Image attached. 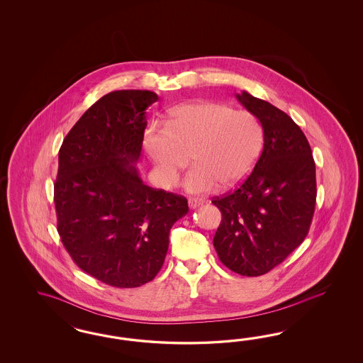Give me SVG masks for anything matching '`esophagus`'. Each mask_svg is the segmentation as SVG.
<instances>
[{
    "label": "esophagus",
    "instance_id": "obj_1",
    "mask_svg": "<svg viewBox=\"0 0 363 363\" xmlns=\"http://www.w3.org/2000/svg\"><path fill=\"white\" fill-rule=\"evenodd\" d=\"M202 203H203V201L199 199V198H189V208L190 209H196L198 206H201Z\"/></svg>",
    "mask_w": 363,
    "mask_h": 363
}]
</instances>
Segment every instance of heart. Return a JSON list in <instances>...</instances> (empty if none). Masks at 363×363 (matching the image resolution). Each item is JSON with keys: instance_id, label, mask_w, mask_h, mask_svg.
<instances>
[{"instance_id": "1", "label": "heart", "mask_w": 363, "mask_h": 363, "mask_svg": "<svg viewBox=\"0 0 363 363\" xmlns=\"http://www.w3.org/2000/svg\"><path fill=\"white\" fill-rule=\"evenodd\" d=\"M262 141L261 123L252 113L209 101L178 106L167 126L154 122L143 134L145 149L164 185L176 181L191 154L196 165L184 182L190 193L240 184L255 165Z\"/></svg>"}]
</instances>
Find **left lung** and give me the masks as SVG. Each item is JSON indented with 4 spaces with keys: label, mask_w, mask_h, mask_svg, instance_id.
I'll list each match as a JSON object with an SVG mask.
<instances>
[{
    "label": "left lung",
    "mask_w": 363,
    "mask_h": 363,
    "mask_svg": "<svg viewBox=\"0 0 363 363\" xmlns=\"http://www.w3.org/2000/svg\"><path fill=\"white\" fill-rule=\"evenodd\" d=\"M237 99L261 122L264 149L240 186L213 198L222 213L213 245L231 272L258 277L306 238L317 199L315 162L306 135L285 111L247 91Z\"/></svg>",
    "instance_id": "obj_1"
}]
</instances>
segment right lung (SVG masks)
<instances>
[{
	"mask_svg": "<svg viewBox=\"0 0 363 363\" xmlns=\"http://www.w3.org/2000/svg\"><path fill=\"white\" fill-rule=\"evenodd\" d=\"M150 90H116L67 133L55 182L57 230L74 264L114 287H138L161 270L169 233L189 211L184 196L143 182L135 162Z\"/></svg>",
	"mask_w": 363,
	"mask_h": 363,
	"instance_id": "1",
	"label": "right lung"
}]
</instances>
